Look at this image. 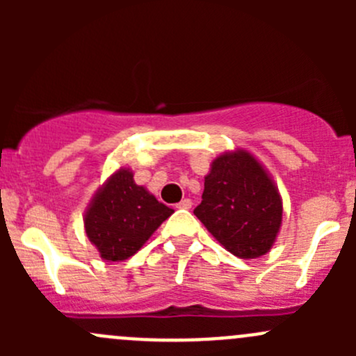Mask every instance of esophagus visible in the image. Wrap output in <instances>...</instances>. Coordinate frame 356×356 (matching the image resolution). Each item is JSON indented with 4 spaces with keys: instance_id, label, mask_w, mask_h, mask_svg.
Returning <instances> with one entry per match:
<instances>
[{
    "instance_id": "esophagus-1",
    "label": "esophagus",
    "mask_w": 356,
    "mask_h": 356,
    "mask_svg": "<svg viewBox=\"0 0 356 356\" xmlns=\"http://www.w3.org/2000/svg\"><path fill=\"white\" fill-rule=\"evenodd\" d=\"M191 207H193V201L189 198H184V200L179 201V203H177V208H181V210H189Z\"/></svg>"
}]
</instances>
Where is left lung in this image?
<instances>
[{"label": "left lung", "instance_id": "1", "mask_svg": "<svg viewBox=\"0 0 356 356\" xmlns=\"http://www.w3.org/2000/svg\"><path fill=\"white\" fill-rule=\"evenodd\" d=\"M195 215L232 254L257 258L274 245L282 201L274 182L250 153H225L211 163L204 177Z\"/></svg>", "mask_w": 356, "mask_h": 356}]
</instances>
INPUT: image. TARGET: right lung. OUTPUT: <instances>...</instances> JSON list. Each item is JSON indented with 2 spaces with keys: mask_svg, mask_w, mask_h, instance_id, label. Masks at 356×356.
<instances>
[{
  "mask_svg": "<svg viewBox=\"0 0 356 356\" xmlns=\"http://www.w3.org/2000/svg\"><path fill=\"white\" fill-rule=\"evenodd\" d=\"M172 213V208L136 184L132 172L122 168L95 196L84 227L102 258L118 261L132 257Z\"/></svg>",
  "mask_w": 356,
  "mask_h": 356,
  "instance_id": "add662e5",
  "label": "right lung"
}]
</instances>
